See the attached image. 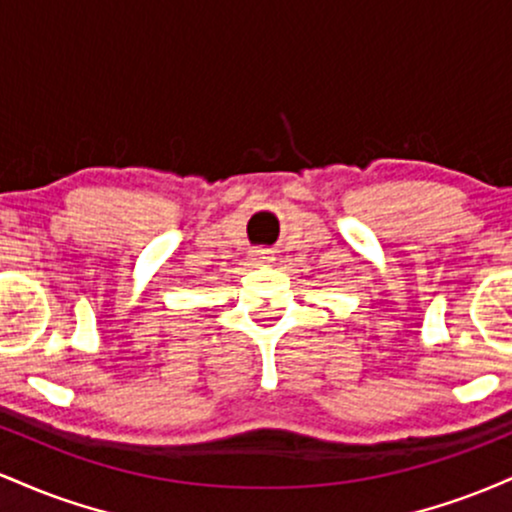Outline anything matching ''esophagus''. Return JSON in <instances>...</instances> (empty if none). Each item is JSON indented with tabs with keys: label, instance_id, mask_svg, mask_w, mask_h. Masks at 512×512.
Listing matches in <instances>:
<instances>
[{
	"label": "esophagus",
	"instance_id": "esophagus-1",
	"mask_svg": "<svg viewBox=\"0 0 512 512\" xmlns=\"http://www.w3.org/2000/svg\"><path fill=\"white\" fill-rule=\"evenodd\" d=\"M255 260L257 262H269V260H272V255H269V250H257Z\"/></svg>",
	"mask_w": 512,
	"mask_h": 512
}]
</instances>
